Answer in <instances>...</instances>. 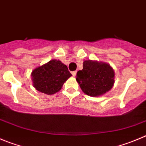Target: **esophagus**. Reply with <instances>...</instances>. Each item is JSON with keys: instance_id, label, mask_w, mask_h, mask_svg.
Instances as JSON below:
<instances>
[{"instance_id": "esophagus-1", "label": "esophagus", "mask_w": 146, "mask_h": 146, "mask_svg": "<svg viewBox=\"0 0 146 146\" xmlns=\"http://www.w3.org/2000/svg\"><path fill=\"white\" fill-rule=\"evenodd\" d=\"M72 75L74 76V77H75V76L77 75V72H76V71H74V72H72Z\"/></svg>"}]
</instances>
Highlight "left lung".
<instances>
[{"label":"left lung","instance_id":"left-lung-1","mask_svg":"<svg viewBox=\"0 0 146 146\" xmlns=\"http://www.w3.org/2000/svg\"><path fill=\"white\" fill-rule=\"evenodd\" d=\"M76 80L84 94L100 97L112 88L115 72L106 62L88 59L83 62V69L77 72Z\"/></svg>","mask_w":146,"mask_h":146}]
</instances>
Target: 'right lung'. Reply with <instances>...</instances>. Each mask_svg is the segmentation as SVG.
<instances>
[{"instance_id":"add662e5","label":"right lung","mask_w":146,"mask_h":146,"mask_svg":"<svg viewBox=\"0 0 146 146\" xmlns=\"http://www.w3.org/2000/svg\"><path fill=\"white\" fill-rule=\"evenodd\" d=\"M31 75L34 88L46 95L60 91L64 83L72 77L66 65L56 59H51L35 68Z\"/></svg>"}]
</instances>
